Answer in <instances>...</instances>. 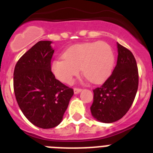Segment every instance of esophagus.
I'll return each instance as SVG.
<instances>
[{"instance_id": "esophagus-1", "label": "esophagus", "mask_w": 153, "mask_h": 153, "mask_svg": "<svg viewBox=\"0 0 153 153\" xmlns=\"http://www.w3.org/2000/svg\"><path fill=\"white\" fill-rule=\"evenodd\" d=\"M82 91V89L81 88H78V87H75V88L74 89V92L75 94H77L80 93Z\"/></svg>"}]
</instances>
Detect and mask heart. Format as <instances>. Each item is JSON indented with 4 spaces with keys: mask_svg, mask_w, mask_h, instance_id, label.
I'll list each match as a JSON object with an SVG mask.
<instances>
[{
    "mask_svg": "<svg viewBox=\"0 0 153 153\" xmlns=\"http://www.w3.org/2000/svg\"><path fill=\"white\" fill-rule=\"evenodd\" d=\"M63 59H55L51 70L58 80L71 83L80 69L87 80L94 84L102 83L111 74L115 62L112 47L105 42H92L76 44L63 53Z\"/></svg>",
    "mask_w": 153,
    "mask_h": 153,
    "instance_id": "b5f03b06",
    "label": "heart"
}]
</instances>
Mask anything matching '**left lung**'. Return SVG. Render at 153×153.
<instances>
[{
  "label": "left lung",
  "instance_id": "obj_1",
  "mask_svg": "<svg viewBox=\"0 0 153 153\" xmlns=\"http://www.w3.org/2000/svg\"><path fill=\"white\" fill-rule=\"evenodd\" d=\"M118 56L111 75L94 90L91 114L104 123L118 121L130 109L139 83L137 62L133 53L117 44Z\"/></svg>",
  "mask_w": 153,
  "mask_h": 153
}]
</instances>
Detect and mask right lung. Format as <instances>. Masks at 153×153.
Wrapping results in <instances>:
<instances>
[{
  "instance_id": "right-lung-1",
  "label": "right lung",
  "mask_w": 153,
  "mask_h": 153,
  "mask_svg": "<svg viewBox=\"0 0 153 153\" xmlns=\"http://www.w3.org/2000/svg\"><path fill=\"white\" fill-rule=\"evenodd\" d=\"M51 41H39L20 58L13 88L21 111L34 126L51 128L62 121L73 89L55 79L51 70Z\"/></svg>"
}]
</instances>
